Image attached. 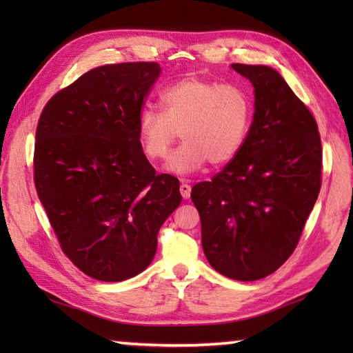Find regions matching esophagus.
Wrapping results in <instances>:
<instances>
[{
	"label": "esophagus",
	"instance_id": "1",
	"mask_svg": "<svg viewBox=\"0 0 353 353\" xmlns=\"http://www.w3.org/2000/svg\"><path fill=\"white\" fill-rule=\"evenodd\" d=\"M179 190H181V194H182L183 199H190V196H191V185L182 182L181 183V188H179Z\"/></svg>",
	"mask_w": 353,
	"mask_h": 353
}]
</instances>
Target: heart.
Listing matches in <instances>:
<instances>
[{
  "label": "heart",
  "instance_id": "obj_1",
  "mask_svg": "<svg viewBox=\"0 0 353 353\" xmlns=\"http://www.w3.org/2000/svg\"><path fill=\"white\" fill-rule=\"evenodd\" d=\"M162 112L145 108L138 117V137L145 157H167L181 132L183 144L170 156L167 170L188 174L206 162L229 163L241 150L252 118V103L241 88L200 77H185L159 95Z\"/></svg>",
  "mask_w": 353,
  "mask_h": 353
}]
</instances>
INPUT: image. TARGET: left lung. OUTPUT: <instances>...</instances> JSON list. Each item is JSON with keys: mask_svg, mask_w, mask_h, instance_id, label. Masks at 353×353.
I'll use <instances>...</instances> for the list:
<instances>
[{"mask_svg": "<svg viewBox=\"0 0 353 353\" xmlns=\"http://www.w3.org/2000/svg\"><path fill=\"white\" fill-rule=\"evenodd\" d=\"M252 81L254 114L239 153L211 182L191 190L201 245L216 272L258 281L276 272L301 239L321 186L316 119L277 71L232 63Z\"/></svg>", "mask_w": 353, "mask_h": 353, "instance_id": "1", "label": "left lung"}]
</instances>
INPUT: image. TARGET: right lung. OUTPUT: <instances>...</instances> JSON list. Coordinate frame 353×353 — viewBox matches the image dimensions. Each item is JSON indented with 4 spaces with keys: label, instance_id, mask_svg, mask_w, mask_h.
Here are the masks:
<instances>
[{
    "label": "right lung",
    "instance_id": "right-lung-1",
    "mask_svg": "<svg viewBox=\"0 0 353 353\" xmlns=\"http://www.w3.org/2000/svg\"><path fill=\"white\" fill-rule=\"evenodd\" d=\"M159 74L156 62L99 66L52 95L37 123V197L62 252L97 281L144 272L182 201L177 179L156 174L138 137Z\"/></svg>",
    "mask_w": 353,
    "mask_h": 353
}]
</instances>
